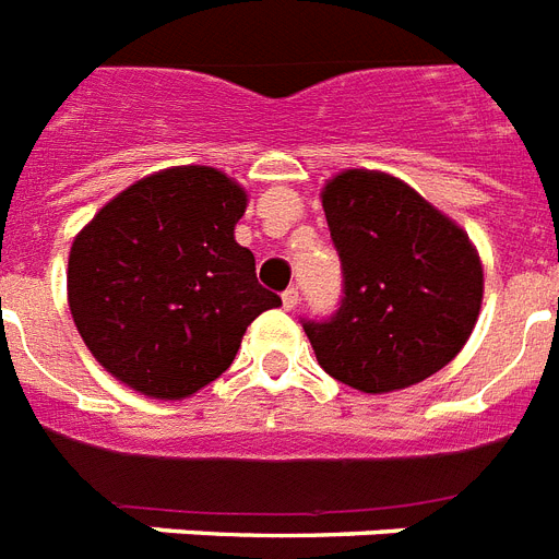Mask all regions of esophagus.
I'll use <instances>...</instances> for the list:
<instances>
[{
    "instance_id": "1",
    "label": "esophagus",
    "mask_w": 559,
    "mask_h": 559,
    "mask_svg": "<svg viewBox=\"0 0 559 559\" xmlns=\"http://www.w3.org/2000/svg\"><path fill=\"white\" fill-rule=\"evenodd\" d=\"M281 301H284V310H296L298 307V287H287L281 293Z\"/></svg>"
}]
</instances>
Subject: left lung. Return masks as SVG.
<instances>
[{"mask_svg":"<svg viewBox=\"0 0 559 559\" xmlns=\"http://www.w3.org/2000/svg\"><path fill=\"white\" fill-rule=\"evenodd\" d=\"M342 301L301 319L333 380L366 394L408 389L450 362L473 333L485 275L469 237L385 174L345 170L322 193Z\"/></svg>","mask_w":559,"mask_h":559,"instance_id":"1","label":"left lung"}]
</instances>
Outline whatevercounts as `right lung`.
Returning <instances> with one entry per match:
<instances>
[{
  "label": "right lung",
  "instance_id": "right-lung-1",
  "mask_svg": "<svg viewBox=\"0 0 559 559\" xmlns=\"http://www.w3.org/2000/svg\"><path fill=\"white\" fill-rule=\"evenodd\" d=\"M246 193L214 168H170L95 214L69 254V307L86 348L147 397H188L235 362L281 298L235 240Z\"/></svg>",
  "mask_w": 559,
  "mask_h": 559
}]
</instances>
